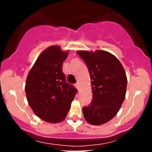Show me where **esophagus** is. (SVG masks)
I'll use <instances>...</instances> for the list:
<instances>
[{
    "instance_id": "esophagus-1",
    "label": "esophagus",
    "mask_w": 152,
    "mask_h": 152,
    "mask_svg": "<svg viewBox=\"0 0 152 152\" xmlns=\"http://www.w3.org/2000/svg\"><path fill=\"white\" fill-rule=\"evenodd\" d=\"M75 86L76 87V88H77V89H78V88H79V83H75Z\"/></svg>"
}]
</instances>
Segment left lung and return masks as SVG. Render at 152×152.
<instances>
[{
  "instance_id": "left-lung-1",
  "label": "left lung",
  "mask_w": 152,
  "mask_h": 152,
  "mask_svg": "<svg viewBox=\"0 0 152 152\" xmlns=\"http://www.w3.org/2000/svg\"><path fill=\"white\" fill-rule=\"evenodd\" d=\"M91 79L93 99L83 107L85 119L93 125L108 122L117 114L125 99L127 78L124 69L114 55L105 50H80Z\"/></svg>"
}]
</instances>
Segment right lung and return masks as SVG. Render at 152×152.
<instances>
[{
	"mask_svg": "<svg viewBox=\"0 0 152 152\" xmlns=\"http://www.w3.org/2000/svg\"><path fill=\"white\" fill-rule=\"evenodd\" d=\"M68 53L58 46L49 47L40 54L26 78L29 106L36 116L50 123H58L66 118L77 93L66 82L62 71Z\"/></svg>",
	"mask_w": 152,
	"mask_h": 152,
	"instance_id": "right-lung-1",
	"label": "right lung"
}]
</instances>
